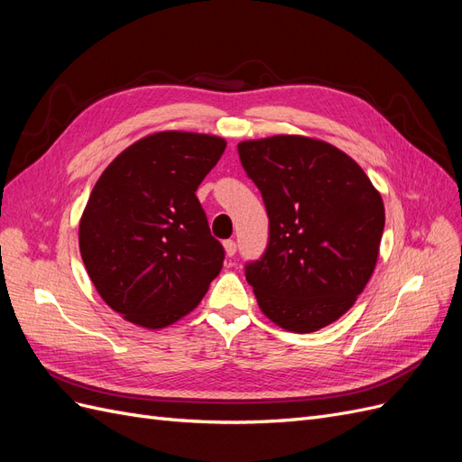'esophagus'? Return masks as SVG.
<instances>
[{
	"mask_svg": "<svg viewBox=\"0 0 462 462\" xmlns=\"http://www.w3.org/2000/svg\"><path fill=\"white\" fill-rule=\"evenodd\" d=\"M223 248H226V254L229 258L236 254V243L235 241H226V243H223Z\"/></svg>",
	"mask_w": 462,
	"mask_h": 462,
	"instance_id": "1",
	"label": "esophagus"
}]
</instances>
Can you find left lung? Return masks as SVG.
<instances>
[{"mask_svg": "<svg viewBox=\"0 0 462 462\" xmlns=\"http://www.w3.org/2000/svg\"><path fill=\"white\" fill-rule=\"evenodd\" d=\"M236 148L270 217L268 246L245 265L260 310L295 333L329 326L374 273L380 192L353 158L316 138L277 134Z\"/></svg>", "mask_w": 462, "mask_h": 462, "instance_id": "obj_1", "label": "left lung"}]
</instances>
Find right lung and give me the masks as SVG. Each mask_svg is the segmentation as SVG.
I'll return each mask as SVG.
<instances>
[{
    "mask_svg": "<svg viewBox=\"0 0 462 462\" xmlns=\"http://www.w3.org/2000/svg\"><path fill=\"white\" fill-rule=\"evenodd\" d=\"M226 150L214 134L163 131L111 162L79 226L82 262L109 309L160 329L197 309L221 272L223 246L197 189Z\"/></svg>",
    "mask_w": 462,
    "mask_h": 462,
    "instance_id": "right-lung-1",
    "label": "right lung"
}]
</instances>
